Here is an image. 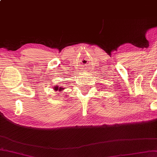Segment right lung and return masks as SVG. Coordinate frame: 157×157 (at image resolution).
<instances>
[{"label": "right lung", "mask_w": 157, "mask_h": 157, "mask_svg": "<svg viewBox=\"0 0 157 157\" xmlns=\"http://www.w3.org/2000/svg\"><path fill=\"white\" fill-rule=\"evenodd\" d=\"M53 89L55 90H59V91H61L64 89V88H62V87H59L58 86H55L53 87Z\"/></svg>", "instance_id": "1"}]
</instances>
